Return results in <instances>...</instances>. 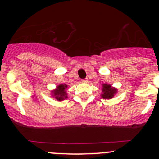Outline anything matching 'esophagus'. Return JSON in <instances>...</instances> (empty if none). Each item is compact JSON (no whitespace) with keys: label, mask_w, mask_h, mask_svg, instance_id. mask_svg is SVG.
I'll return each mask as SVG.
<instances>
[{"label":"esophagus","mask_w":159,"mask_h":159,"mask_svg":"<svg viewBox=\"0 0 159 159\" xmlns=\"http://www.w3.org/2000/svg\"><path fill=\"white\" fill-rule=\"evenodd\" d=\"M81 81H82V82H87L88 79L87 78H85V79H83V80H81Z\"/></svg>","instance_id":"esophagus-1"}]
</instances>
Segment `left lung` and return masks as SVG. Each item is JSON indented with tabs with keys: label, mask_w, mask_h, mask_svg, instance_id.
Wrapping results in <instances>:
<instances>
[{
	"label": "left lung",
	"mask_w": 159,
	"mask_h": 159,
	"mask_svg": "<svg viewBox=\"0 0 159 159\" xmlns=\"http://www.w3.org/2000/svg\"><path fill=\"white\" fill-rule=\"evenodd\" d=\"M102 97L105 99H111L115 96L117 93V89L111 87L110 84H102Z\"/></svg>",
	"instance_id": "left-lung-1"
}]
</instances>
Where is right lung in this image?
Returning <instances> with one entry per match:
<instances>
[{
	"label": "right lung",
	"instance_id": "obj_1",
	"mask_svg": "<svg viewBox=\"0 0 159 159\" xmlns=\"http://www.w3.org/2000/svg\"><path fill=\"white\" fill-rule=\"evenodd\" d=\"M67 88H68V85H67V84H59V85L57 86L56 89H54V91H51L52 96L54 97V98L57 99V101L65 100V99H66L67 98H68L66 92Z\"/></svg>",
	"mask_w": 159,
	"mask_h": 159
}]
</instances>
